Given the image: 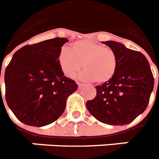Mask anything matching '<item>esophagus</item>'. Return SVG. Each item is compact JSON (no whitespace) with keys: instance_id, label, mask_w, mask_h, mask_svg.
Wrapping results in <instances>:
<instances>
[{"instance_id":"obj_1","label":"esophagus","mask_w":159,"mask_h":159,"mask_svg":"<svg viewBox=\"0 0 159 159\" xmlns=\"http://www.w3.org/2000/svg\"><path fill=\"white\" fill-rule=\"evenodd\" d=\"M77 84H78V86H79V88H82V87H83V86H85V85H83V84L78 83V82H77Z\"/></svg>"}]
</instances>
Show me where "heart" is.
Listing matches in <instances>:
<instances>
[{
	"label": "heart",
	"mask_w": 159,
	"mask_h": 159,
	"mask_svg": "<svg viewBox=\"0 0 159 159\" xmlns=\"http://www.w3.org/2000/svg\"><path fill=\"white\" fill-rule=\"evenodd\" d=\"M59 62L68 77H74L82 66V79L100 84L109 82L117 67V55L112 49L86 39L76 41L71 44L70 50H62Z\"/></svg>",
	"instance_id": "obj_1"
}]
</instances>
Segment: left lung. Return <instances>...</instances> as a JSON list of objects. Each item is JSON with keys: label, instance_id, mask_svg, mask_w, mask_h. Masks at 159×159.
Instances as JSON below:
<instances>
[{"label": "left lung", "instance_id": "left-lung-1", "mask_svg": "<svg viewBox=\"0 0 159 159\" xmlns=\"http://www.w3.org/2000/svg\"><path fill=\"white\" fill-rule=\"evenodd\" d=\"M102 43L117 55V70L109 82L95 86L96 96L86 102V108L103 123L129 124L148 106L154 84L153 73L142 53L113 41Z\"/></svg>", "mask_w": 159, "mask_h": 159}]
</instances>
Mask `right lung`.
I'll list each match as a JSON object with an SVG mask.
<instances>
[{
  "label": "right lung",
  "instance_id": "right-lung-1",
  "mask_svg": "<svg viewBox=\"0 0 159 159\" xmlns=\"http://www.w3.org/2000/svg\"><path fill=\"white\" fill-rule=\"evenodd\" d=\"M68 42L55 37L23 46L6 67V102L24 124L44 126L55 122L77 91V84L64 75L59 62L61 47Z\"/></svg>",
  "mask_w": 159,
  "mask_h": 159
}]
</instances>
